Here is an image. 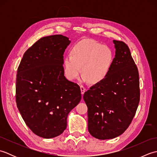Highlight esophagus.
I'll return each mask as SVG.
<instances>
[{"label":"esophagus","instance_id":"1","mask_svg":"<svg viewBox=\"0 0 157 157\" xmlns=\"http://www.w3.org/2000/svg\"><path fill=\"white\" fill-rule=\"evenodd\" d=\"M80 89H81V93H82V94L83 95V94H84V92H85V91H86V88H85L84 86H80Z\"/></svg>","mask_w":157,"mask_h":157}]
</instances>
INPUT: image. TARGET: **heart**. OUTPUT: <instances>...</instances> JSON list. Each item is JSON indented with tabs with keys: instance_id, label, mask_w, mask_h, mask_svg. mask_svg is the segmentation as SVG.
Listing matches in <instances>:
<instances>
[{
	"instance_id": "b5f03b06",
	"label": "heart",
	"mask_w": 157,
	"mask_h": 157,
	"mask_svg": "<svg viewBox=\"0 0 157 157\" xmlns=\"http://www.w3.org/2000/svg\"><path fill=\"white\" fill-rule=\"evenodd\" d=\"M114 61L112 50L92 40H84L75 44L63 61L67 79H75L82 73L81 81L97 84L102 82L111 71Z\"/></svg>"
}]
</instances>
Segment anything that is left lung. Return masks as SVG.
Returning <instances> with one entry per match:
<instances>
[{
    "label": "left lung",
    "instance_id": "left-lung-1",
    "mask_svg": "<svg viewBox=\"0 0 157 157\" xmlns=\"http://www.w3.org/2000/svg\"><path fill=\"white\" fill-rule=\"evenodd\" d=\"M115 56L107 77L84 94L88 128L99 140L115 138L128 129L140 101L137 66L125 43L113 40Z\"/></svg>",
    "mask_w": 157,
    "mask_h": 157
}]
</instances>
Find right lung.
<instances>
[{
    "label": "right lung",
    "instance_id": "add662e5",
    "mask_svg": "<svg viewBox=\"0 0 157 157\" xmlns=\"http://www.w3.org/2000/svg\"><path fill=\"white\" fill-rule=\"evenodd\" d=\"M71 41L43 37L23 55L16 79L17 106L28 128L44 138L61 135L69 112L82 98L79 86L64 75L63 54Z\"/></svg>",
    "mask_w": 157,
    "mask_h": 157
}]
</instances>
